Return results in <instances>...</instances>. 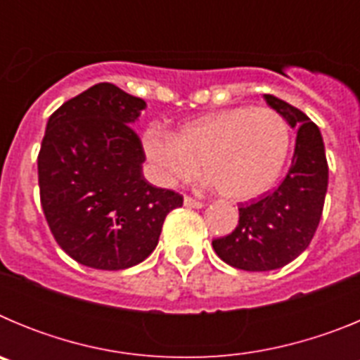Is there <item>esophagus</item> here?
Segmentation results:
<instances>
[{"label":"esophagus","instance_id":"1","mask_svg":"<svg viewBox=\"0 0 360 360\" xmlns=\"http://www.w3.org/2000/svg\"><path fill=\"white\" fill-rule=\"evenodd\" d=\"M184 205H186V207H193V209H202L205 203L200 202V200L191 198V196H186V198H184Z\"/></svg>","mask_w":360,"mask_h":360}]
</instances>
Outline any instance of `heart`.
<instances>
[{"label": "heart", "mask_w": 360, "mask_h": 360, "mask_svg": "<svg viewBox=\"0 0 360 360\" xmlns=\"http://www.w3.org/2000/svg\"><path fill=\"white\" fill-rule=\"evenodd\" d=\"M142 149L162 186L189 182L202 165L219 195L245 202L278 180L290 151V128L272 108L238 106L186 122L173 136L151 126Z\"/></svg>", "instance_id": "obj_1"}]
</instances>
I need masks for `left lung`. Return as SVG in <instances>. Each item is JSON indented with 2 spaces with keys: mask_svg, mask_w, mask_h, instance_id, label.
<instances>
[{
  "mask_svg": "<svg viewBox=\"0 0 360 360\" xmlns=\"http://www.w3.org/2000/svg\"><path fill=\"white\" fill-rule=\"evenodd\" d=\"M265 101L297 129L290 169L272 193L241 203L238 225L229 236L212 240L219 259L249 272L281 269L307 250L328 189V162L319 128L281 98L265 95Z\"/></svg>",
  "mask_w": 360,
  "mask_h": 360,
  "instance_id": "obj_1",
  "label": "left lung"
}]
</instances>
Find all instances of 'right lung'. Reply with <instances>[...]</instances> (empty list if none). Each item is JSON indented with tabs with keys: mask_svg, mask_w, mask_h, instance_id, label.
I'll use <instances>...</instances> for the list:
<instances>
[{
	"mask_svg": "<svg viewBox=\"0 0 360 360\" xmlns=\"http://www.w3.org/2000/svg\"><path fill=\"white\" fill-rule=\"evenodd\" d=\"M146 108L98 82L50 115L39 157L41 207L53 238L81 265L122 270L155 250L165 216L184 196L142 174V142L131 124Z\"/></svg>",
	"mask_w": 360,
	"mask_h": 360,
	"instance_id": "obj_1",
	"label": "right lung"
}]
</instances>
